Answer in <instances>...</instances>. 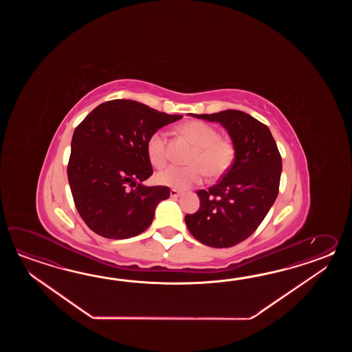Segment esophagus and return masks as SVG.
Returning a JSON list of instances; mask_svg holds the SVG:
<instances>
[{
    "label": "esophagus",
    "mask_w": 352,
    "mask_h": 352,
    "mask_svg": "<svg viewBox=\"0 0 352 352\" xmlns=\"http://www.w3.org/2000/svg\"><path fill=\"white\" fill-rule=\"evenodd\" d=\"M179 195H181V192H179V191H177V190H175V188H173V190L170 191V196H171L173 199H177Z\"/></svg>",
    "instance_id": "obj_1"
}]
</instances>
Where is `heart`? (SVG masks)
<instances>
[{
  "label": "heart",
  "mask_w": 352,
  "mask_h": 352,
  "mask_svg": "<svg viewBox=\"0 0 352 352\" xmlns=\"http://www.w3.org/2000/svg\"><path fill=\"white\" fill-rule=\"evenodd\" d=\"M179 131L196 144V150L188 160L190 166H170L157 173L160 185L185 190L200 184L208 173L211 179H219L230 170L235 160V146L230 140L221 138L217 128L201 120L184 123ZM147 156L151 164L162 168L168 161L167 135L162 131L151 135L147 142Z\"/></svg>",
  "instance_id": "b5f03b06"
}]
</instances>
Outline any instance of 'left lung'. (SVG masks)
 <instances>
[{
	"instance_id": "1",
	"label": "left lung",
	"mask_w": 352,
	"mask_h": 352,
	"mask_svg": "<svg viewBox=\"0 0 352 352\" xmlns=\"http://www.w3.org/2000/svg\"><path fill=\"white\" fill-rule=\"evenodd\" d=\"M190 116L220 123L236 152L217 185L197 191L200 208L185 217L187 229L208 247H234L256 230L277 199L282 173L277 143L270 128L241 111Z\"/></svg>"
}]
</instances>
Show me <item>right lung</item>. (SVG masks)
<instances>
[{
    "label": "right lung",
    "instance_id": "1",
    "mask_svg": "<svg viewBox=\"0 0 352 352\" xmlns=\"http://www.w3.org/2000/svg\"><path fill=\"white\" fill-rule=\"evenodd\" d=\"M182 116L129 99L98 105L75 128L67 179L85 224L108 239H128L150 226L167 186H144L153 173L147 142Z\"/></svg>",
    "mask_w": 352,
    "mask_h": 352
}]
</instances>
